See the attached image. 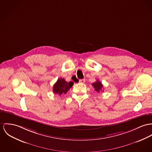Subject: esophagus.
<instances>
[{"instance_id": "1", "label": "esophagus", "mask_w": 152, "mask_h": 152, "mask_svg": "<svg viewBox=\"0 0 152 152\" xmlns=\"http://www.w3.org/2000/svg\"><path fill=\"white\" fill-rule=\"evenodd\" d=\"M85 79H80V80H79V83H85Z\"/></svg>"}]
</instances>
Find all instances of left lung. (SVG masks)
<instances>
[{"instance_id":"left-lung-1","label":"left lung","mask_w":152,"mask_h":152,"mask_svg":"<svg viewBox=\"0 0 152 152\" xmlns=\"http://www.w3.org/2000/svg\"><path fill=\"white\" fill-rule=\"evenodd\" d=\"M92 86H93V87L95 89V91H96L97 93H99L102 90V88L103 87L102 84L98 80H97L95 83H93Z\"/></svg>"}]
</instances>
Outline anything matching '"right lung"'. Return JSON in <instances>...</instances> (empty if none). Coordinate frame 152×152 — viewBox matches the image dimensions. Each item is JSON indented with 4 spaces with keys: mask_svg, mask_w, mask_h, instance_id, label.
I'll return each instance as SVG.
<instances>
[{
    "mask_svg": "<svg viewBox=\"0 0 152 152\" xmlns=\"http://www.w3.org/2000/svg\"><path fill=\"white\" fill-rule=\"evenodd\" d=\"M73 85V82H67L64 79L61 78L57 80L53 86V93L59 95L66 94Z\"/></svg>",
    "mask_w": 152,
    "mask_h": 152,
    "instance_id": "1",
    "label": "right lung"
}]
</instances>
